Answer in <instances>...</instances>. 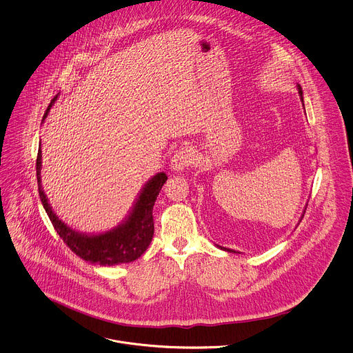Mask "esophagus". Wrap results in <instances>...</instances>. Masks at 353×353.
<instances>
[{
	"instance_id": "obj_1",
	"label": "esophagus",
	"mask_w": 353,
	"mask_h": 353,
	"mask_svg": "<svg viewBox=\"0 0 353 353\" xmlns=\"http://www.w3.org/2000/svg\"><path fill=\"white\" fill-rule=\"evenodd\" d=\"M191 163H194V151L190 147H181L174 152L170 161V168L176 172H183Z\"/></svg>"
}]
</instances>
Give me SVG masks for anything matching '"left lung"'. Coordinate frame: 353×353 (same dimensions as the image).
Returning <instances> with one entry per match:
<instances>
[{
  "mask_svg": "<svg viewBox=\"0 0 353 353\" xmlns=\"http://www.w3.org/2000/svg\"><path fill=\"white\" fill-rule=\"evenodd\" d=\"M297 89H299V94H300V99H301V101H303V104H304V97H303V90H301V86H299ZM305 209H307V208H305ZM304 213H305V210H304ZM304 213H303L301 219L304 217ZM217 248H219V249H221V250H224V252H230V253H236L235 250H231V249H227V248H223V246H219V245H217Z\"/></svg>",
  "mask_w": 353,
  "mask_h": 353,
  "instance_id": "obj_1",
  "label": "left lung"
}]
</instances>
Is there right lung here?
I'll use <instances>...</instances> for the list:
<instances>
[{
	"mask_svg": "<svg viewBox=\"0 0 353 353\" xmlns=\"http://www.w3.org/2000/svg\"><path fill=\"white\" fill-rule=\"evenodd\" d=\"M56 100L57 96H54L50 104L48 105L42 121H45V118L48 117L49 110ZM41 163L42 155L39 144L37 157V181L39 198L56 232L63 239V242L71 249V252H74L78 257H81L85 261L105 267L132 263L147 250L154 236L152 209L157 196L162 190V185L168 180L165 172L157 173L144 184L136 201L133 202V206L129 210L128 216L117 227L100 234H86L75 231L71 227H68L52 210V206L41 184Z\"/></svg>",
	"mask_w": 353,
	"mask_h": 353,
	"instance_id": "1",
	"label": "right lung"
}]
</instances>
